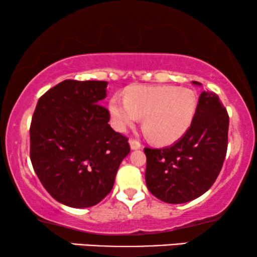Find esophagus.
Masks as SVG:
<instances>
[{"instance_id": "esophagus-1", "label": "esophagus", "mask_w": 257, "mask_h": 257, "mask_svg": "<svg viewBox=\"0 0 257 257\" xmlns=\"http://www.w3.org/2000/svg\"><path fill=\"white\" fill-rule=\"evenodd\" d=\"M129 145H131L132 150L141 149V144L139 143L138 140H134V139H131V140H129Z\"/></svg>"}]
</instances>
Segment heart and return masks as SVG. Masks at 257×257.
<instances>
[{
	"label": "heart",
	"instance_id": "obj_1",
	"mask_svg": "<svg viewBox=\"0 0 257 257\" xmlns=\"http://www.w3.org/2000/svg\"><path fill=\"white\" fill-rule=\"evenodd\" d=\"M196 108L193 91L174 85H135L126 91L125 99L114 95L108 104L112 124L117 131H126L137 124L139 117H144V131L158 145H170L184 137Z\"/></svg>",
	"mask_w": 257,
	"mask_h": 257
}]
</instances>
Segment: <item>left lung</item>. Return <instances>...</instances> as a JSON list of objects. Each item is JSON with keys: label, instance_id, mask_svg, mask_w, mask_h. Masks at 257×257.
<instances>
[{"label": "left lung", "instance_id": "8db88e82", "mask_svg": "<svg viewBox=\"0 0 257 257\" xmlns=\"http://www.w3.org/2000/svg\"><path fill=\"white\" fill-rule=\"evenodd\" d=\"M192 83L202 85L196 81ZM228 123L219 96L213 91H202L184 137L169 147L144 150L150 192L169 204L187 203L204 194L225 161Z\"/></svg>", "mask_w": 257, "mask_h": 257}]
</instances>
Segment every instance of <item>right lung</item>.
Returning <instances> with one entry per match:
<instances>
[{"instance_id":"right-lung-1","label":"right lung","mask_w":257,"mask_h":257,"mask_svg":"<svg viewBox=\"0 0 257 257\" xmlns=\"http://www.w3.org/2000/svg\"><path fill=\"white\" fill-rule=\"evenodd\" d=\"M107 82L66 79L38 100L30 126V158L41 184L55 200L89 208L111 192L128 139L108 124L100 105Z\"/></svg>"}]
</instances>
